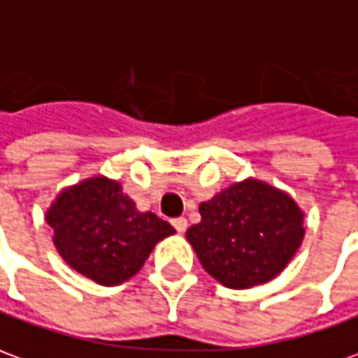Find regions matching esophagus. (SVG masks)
<instances>
[{"mask_svg":"<svg viewBox=\"0 0 358 358\" xmlns=\"http://www.w3.org/2000/svg\"><path fill=\"white\" fill-rule=\"evenodd\" d=\"M172 224H174V229H176L178 232H186L187 221L184 219V217H178V219H174V221H172Z\"/></svg>","mask_w":358,"mask_h":358,"instance_id":"esophagus-1","label":"esophagus"}]
</instances>
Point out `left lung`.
<instances>
[{"label":"left lung","mask_w":358,"mask_h":358,"mask_svg":"<svg viewBox=\"0 0 358 358\" xmlns=\"http://www.w3.org/2000/svg\"><path fill=\"white\" fill-rule=\"evenodd\" d=\"M187 242L207 273L229 289L264 285L283 271L304 238V213L289 194L248 178L199 205Z\"/></svg>","instance_id":"1"}]
</instances>
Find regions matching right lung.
I'll use <instances>...</instances> for the list:
<instances>
[{
    "label": "right lung",
    "instance_id": "right-lung-1",
    "mask_svg": "<svg viewBox=\"0 0 358 358\" xmlns=\"http://www.w3.org/2000/svg\"><path fill=\"white\" fill-rule=\"evenodd\" d=\"M46 221L59 256L104 287L134 277L155 244L176 232L151 211H137L120 182L106 176L66 187L50 205Z\"/></svg>",
    "mask_w": 358,
    "mask_h": 358
}]
</instances>
